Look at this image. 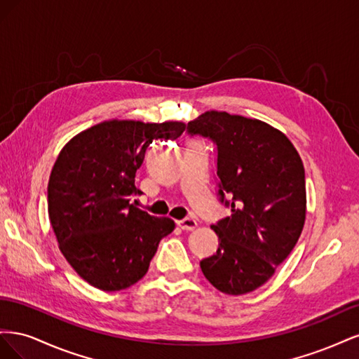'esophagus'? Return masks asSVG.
I'll return each mask as SVG.
<instances>
[{"instance_id":"esophagus-1","label":"esophagus","mask_w":359,"mask_h":359,"mask_svg":"<svg viewBox=\"0 0 359 359\" xmlns=\"http://www.w3.org/2000/svg\"><path fill=\"white\" fill-rule=\"evenodd\" d=\"M178 226L181 227L182 231H193V229H196V227H198V222L194 219H184V220L178 222Z\"/></svg>"}]
</instances>
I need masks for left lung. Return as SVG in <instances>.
<instances>
[{"label": "left lung", "instance_id": "8db88e82", "mask_svg": "<svg viewBox=\"0 0 359 359\" xmlns=\"http://www.w3.org/2000/svg\"><path fill=\"white\" fill-rule=\"evenodd\" d=\"M187 132L217 145L219 194L232 212L211 226L219 248L201 269L215 289L244 295L266 283L298 243L307 212L302 160L285 133L255 118L206 111Z\"/></svg>", "mask_w": 359, "mask_h": 359}]
</instances>
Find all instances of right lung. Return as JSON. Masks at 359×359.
Returning a JSON list of instances; mask_svg holds the SVG:
<instances>
[{
    "instance_id": "right-lung-1",
    "label": "right lung",
    "mask_w": 359,
    "mask_h": 359,
    "mask_svg": "<svg viewBox=\"0 0 359 359\" xmlns=\"http://www.w3.org/2000/svg\"><path fill=\"white\" fill-rule=\"evenodd\" d=\"M186 124L109 119L64 145L48 184V212L62 256L91 286L115 292L135 285L149 268L169 217L139 210L136 170L154 140L178 139Z\"/></svg>"
}]
</instances>
